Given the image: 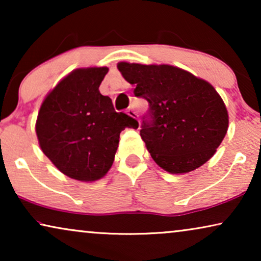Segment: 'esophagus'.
Returning a JSON list of instances; mask_svg holds the SVG:
<instances>
[{
    "label": "esophagus",
    "instance_id": "obj_1",
    "mask_svg": "<svg viewBox=\"0 0 261 261\" xmlns=\"http://www.w3.org/2000/svg\"><path fill=\"white\" fill-rule=\"evenodd\" d=\"M128 115H129L130 117H133V119H135V120H138V114H137V112H135V110L133 109V108H129L126 112Z\"/></svg>",
    "mask_w": 261,
    "mask_h": 261
}]
</instances>
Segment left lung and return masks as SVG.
<instances>
[{"instance_id": "1", "label": "left lung", "mask_w": 261, "mask_h": 261, "mask_svg": "<svg viewBox=\"0 0 261 261\" xmlns=\"http://www.w3.org/2000/svg\"><path fill=\"white\" fill-rule=\"evenodd\" d=\"M117 69L134 94L149 103L151 120L142 121L141 139L153 160L172 174L191 172L216 153L229 117L209 82L167 64L120 62Z\"/></svg>"}]
</instances>
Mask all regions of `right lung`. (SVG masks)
Instances as JSON below:
<instances>
[{
	"mask_svg": "<svg viewBox=\"0 0 261 261\" xmlns=\"http://www.w3.org/2000/svg\"><path fill=\"white\" fill-rule=\"evenodd\" d=\"M108 67L76 69L46 95L35 133L39 146L53 165L72 179L91 183L108 173L124 128L138 121L116 113L98 88Z\"/></svg>",
	"mask_w": 261,
	"mask_h": 261,
	"instance_id": "obj_1",
	"label": "right lung"
}]
</instances>
